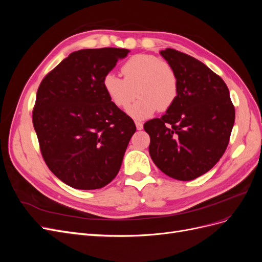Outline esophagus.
<instances>
[{
	"label": "esophagus",
	"instance_id": "1",
	"mask_svg": "<svg viewBox=\"0 0 262 262\" xmlns=\"http://www.w3.org/2000/svg\"><path fill=\"white\" fill-rule=\"evenodd\" d=\"M136 125H137V129H138V130H142V129H143V123H142V122L137 121V122H136Z\"/></svg>",
	"mask_w": 262,
	"mask_h": 262
}]
</instances>
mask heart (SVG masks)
<instances>
[{"instance_id": "1", "label": "heart", "mask_w": 262, "mask_h": 262, "mask_svg": "<svg viewBox=\"0 0 262 262\" xmlns=\"http://www.w3.org/2000/svg\"><path fill=\"white\" fill-rule=\"evenodd\" d=\"M123 78L113 72L102 78L108 98L118 108H125L134 119L143 120L156 110L165 112L175 102L178 95V77L168 62L153 54L141 53L131 57L121 68Z\"/></svg>"}]
</instances>
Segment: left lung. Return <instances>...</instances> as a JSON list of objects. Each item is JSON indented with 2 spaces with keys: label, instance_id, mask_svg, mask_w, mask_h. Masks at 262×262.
Listing matches in <instances>:
<instances>
[{
  "label": "left lung",
  "instance_id": "1",
  "mask_svg": "<svg viewBox=\"0 0 262 262\" xmlns=\"http://www.w3.org/2000/svg\"><path fill=\"white\" fill-rule=\"evenodd\" d=\"M161 54L177 74L178 95L165 115L144 123L148 152L167 176L192 180L223 156L235 108L224 81L201 61L169 48Z\"/></svg>",
  "mask_w": 262,
  "mask_h": 262
}]
</instances>
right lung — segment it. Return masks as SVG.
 Masks as SVG:
<instances>
[{
	"instance_id": "1",
	"label": "right lung",
	"mask_w": 262,
	"mask_h": 262,
	"mask_svg": "<svg viewBox=\"0 0 262 262\" xmlns=\"http://www.w3.org/2000/svg\"><path fill=\"white\" fill-rule=\"evenodd\" d=\"M129 52L119 48L72 52L39 85L33 123L41 155L54 175L74 189L108 185L137 130L102 87L104 76Z\"/></svg>"
}]
</instances>
